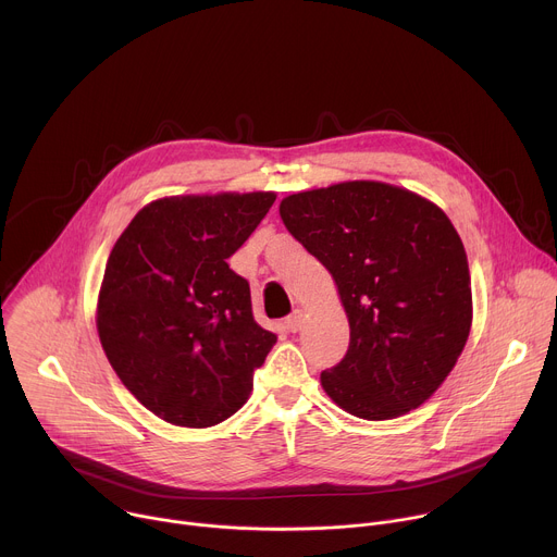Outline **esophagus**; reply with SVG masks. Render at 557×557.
I'll use <instances>...</instances> for the list:
<instances>
[{"mask_svg": "<svg viewBox=\"0 0 557 557\" xmlns=\"http://www.w3.org/2000/svg\"><path fill=\"white\" fill-rule=\"evenodd\" d=\"M301 326H304V312H301V310H295V312H290V314L286 317L284 329H286L288 333H297V331H301Z\"/></svg>", "mask_w": 557, "mask_h": 557, "instance_id": "obj_1", "label": "esophagus"}]
</instances>
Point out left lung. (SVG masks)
<instances>
[{
  "label": "left lung",
  "mask_w": 557,
  "mask_h": 557,
  "mask_svg": "<svg viewBox=\"0 0 557 557\" xmlns=\"http://www.w3.org/2000/svg\"><path fill=\"white\" fill-rule=\"evenodd\" d=\"M280 215L333 275L350 324L322 385L346 412L387 421L438 389L471 329L460 235L430 200L374 181L293 194Z\"/></svg>",
  "instance_id": "obj_1"
}]
</instances>
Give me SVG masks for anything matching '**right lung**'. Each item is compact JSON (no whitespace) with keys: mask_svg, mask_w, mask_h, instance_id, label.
Listing matches in <instances>:
<instances>
[{"mask_svg":"<svg viewBox=\"0 0 557 557\" xmlns=\"http://www.w3.org/2000/svg\"><path fill=\"white\" fill-rule=\"evenodd\" d=\"M275 202L271 191L176 196L143 207L116 240L97 329L123 385L156 417L211 428L240 410L277 335L226 260Z\"/></svg>","mask_w":557,"mask_h":557,"instance_id":"right-lung-1","label":"right lung"}]
</instances>
